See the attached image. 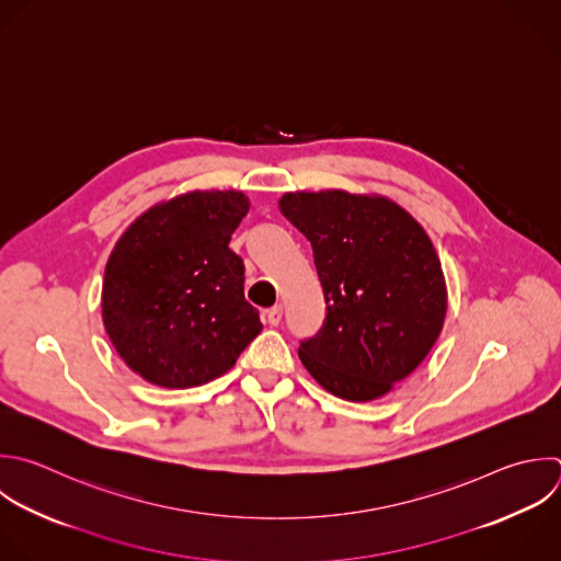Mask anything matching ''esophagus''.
Returning a JSON list of instances; mask_svg holds the SVG:
<instances>
[{
    "label": "esophagus",
    "mask_w": 561,
    "mask_h": 561,
    "mask_svg": "<svg viewBox=\"0 0 561 561\" xmlns=\"http://www.w3.org/2000/svg\"><path fill=\"white\" fill-rule=\"evenodd\" d=\"M280 320H283V307L276 305V307H272V309L267 311V322H270L272 327H278Z\"/></svg>",
    "instance_id": "obj_1"
}]
</instances>
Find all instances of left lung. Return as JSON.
Masks as SVG:
<instances>
[{"instance_id": "8db88e82", "label": "left lung", "mask_w": 561, "mask_h": 561, "mask_svg": "<svg viewBox=\"0 0 561 561\" xmlns=\"http://www.w3.org/2000/svg\"><path fill=\"white\" fill-rule=\"evenodd\" d=\"M278 206L309 239L327 302L322 329L300 342V362L340 399L383 397L443 329L447 289L430 237L379 195L287 193Z\"/></svg>"}]
</instances>
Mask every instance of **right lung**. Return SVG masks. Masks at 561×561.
Returning <instances> with one entry per match:
<instances>
[{"instance_id":"add662e5","label":"right lung","mask_w":561,"mask_h":561,"mask_svg":"<svg viewBox=\"0 0 561 561\" xmlns=\"http://www.w3.org/2000/svg\"><path fill=\"white\" fill-rule=\"evenodd\" d=\"M248 210L239 191H195L149 208L118 239L105 267L103 322L142 379L208 383L261 333L243 296V259L228 248Z\"/></svg>"}]
</instances>
